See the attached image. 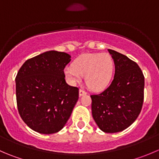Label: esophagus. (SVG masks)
I'll return each instance as SVG.
<instances>
[{
  "label": "esophagus",
  "instance_id": "obj_1",
  "mask_svg": "<svg viewBox=\"0 0 159 159\" xmlns=\"http://www.w3.org/2000/svg\"><path fill=\"white\" fill-rule=\"evenodd\" d=\"M87 94V92L85 91L82 90V89H80L79 90V96H82V95H84Z\"/></svg>",
  "mask_w": 159,
  "mask_h": 159
}]
</instances>
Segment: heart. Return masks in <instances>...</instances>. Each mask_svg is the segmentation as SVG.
Returning a JSON list of instances; mask_svg holds the SVG:
<instances>
[{"instance_id": "b5f03b06", "label": "heart", "mask_w": 159, "mask_h": 159, "mask_svg": "<svg viewBox=\"0 0 159 159\" xmlns=\"http://www.w3.org/2000/svg\"><path fill=\"white\" fill-rule=\"evenodd\" d=\"M115 64L108 53H85L77 58L73 67L64 68L66 79L71 84H76L84 77L88 87L93 91L106 89L112 81Z\"/></svg>"}]
</instances>
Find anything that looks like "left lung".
Here are the masks:
<instances>
[{
    "mask_svg": "<svg viewBox=\"0 0 159 159\" xmlns=\"http://www.w3.org/2000/svg\"><path fill=\"white\" fill-rule=\"evenodd\" d=\"M115 64V75L102 92L92 95L94 120L105 133H117L138 118L144 101V77L139 66L127 56L108 50Z\"/></svg>",
    "mask_w": 159,
    "mask_h": 159,
    "instance_id": "obj_1",
    "label": "left lung"
}]
</instances>
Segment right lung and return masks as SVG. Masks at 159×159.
Masks as SVG:
<instances>
[{
    "mask_svg": "<svg viewBox=\"0 0 159 159\" xmlns=\"http://www.w3.org/2000/svg\"><path fill=\"white\" fill-rule=\"evenodd\" d=\"M70 57L64 52H45L27 60L17 74L18 112L34 131L57 133L71 115L79 92L64 79V69Z\"/></svg>",
    "mask_w": 159,
    "mask_h": 159,
    "instance_id": "1",
    "label": "right lung"
}]
</instances>
